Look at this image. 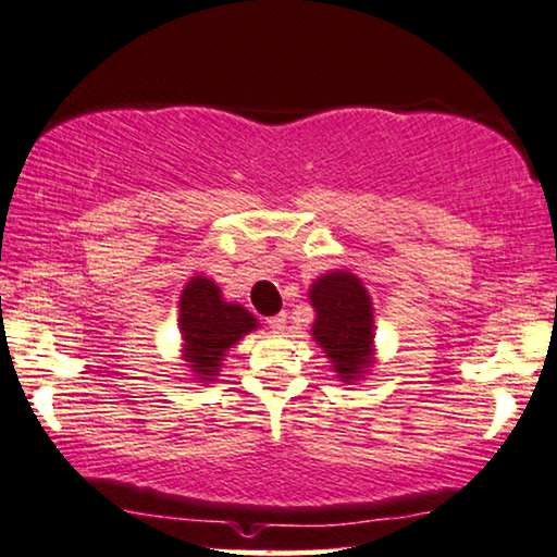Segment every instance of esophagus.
Instances as JSON below:
<instances>
[{
	"mask_svg": "<svg viewBox=\"0 0 557 557\" xmlns=\"http://www.w3.org/2000/svg\"><path fill=\"white\" fill-rule=\"evenodd\" d=\"M268 323H270L272 331H275V333H282V331H285V327H287V315H285V312H280V315L270 318Z\"/></svg>",
	"mask_w": 557,
	"mask_h": 557,
	"instance_id": "esophagus-1",
	"label": "esophagus"
}]
</instances>
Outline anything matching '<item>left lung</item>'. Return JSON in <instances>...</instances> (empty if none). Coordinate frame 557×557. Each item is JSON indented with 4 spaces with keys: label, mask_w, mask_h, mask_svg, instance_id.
I'll return each mask as SVG.
<instances>
[{
    "label": "left lung",
    "mask_w": 557,
    "mask_h": 557,
    "mask_svg": "<svg viewBox=\"0 0 557 557\" xmlns=\"http://www.w3.org/2000/svg\"><path fill=\"white\" fill-rule=\"evenodd\" d=\"M315 310L310 335L331 360L338 381H363L375 366V325L371 295L358 275L348 270H331L308 289Z\"/></svg>",
    "instance_id": "left-lung-1"
}]
</instances>
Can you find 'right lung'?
<instances>
[{
    "label": "right lung",
    "instance_id": "1",
    "mask_svg": "<svg viewBox=\"0 0 557 557\" xmlns=\"http://www.w3.org/2000/svg\"><path fill=\"white\" fill-rule=\"evenodd\" d=\"M257 327L260 323L252 312L239 302H226L214 280L197 275L184 285L178 297V335L191 381H216L230 348Z\"/></svg>",
    "mask_w": 557,
    "mask_h": 557
}]
</instances>
